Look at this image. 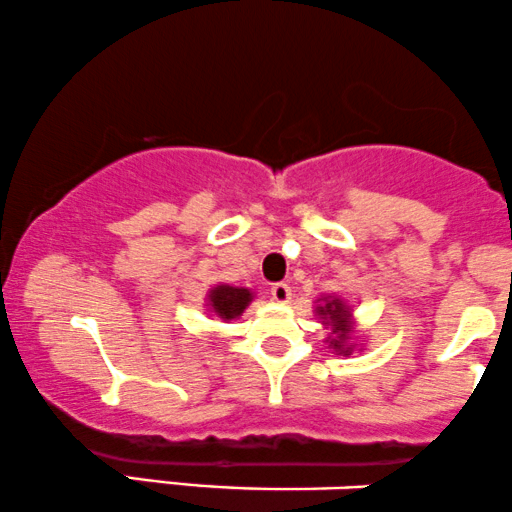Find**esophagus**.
Listing matches in <instances>:
<instances>
[{
	"instance_id": "34e87169",
	"label": "esophagus",
	"mask_w": 512,
	"mask_h": 512,
	"mask_svg": "<svg viewBox=\"0 0 512 512\" xmlns=\"http://www.w3.org/2000/svg\"><path fill=\"white\" fill-rule=\"evenodd\" d=\"M270 294H273V299L278 304H287L292 299L290 285H285V282H275V285L270 287Z\"/></svg>"
}]
</instances>
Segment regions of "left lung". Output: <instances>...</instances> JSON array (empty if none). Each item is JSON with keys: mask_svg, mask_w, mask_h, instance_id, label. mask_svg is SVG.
Segmentation results:
<instances>
[{"mask_svg": "<svg viewBox=\"0 0 512 512\" xmlns=\"http://www.w3.org/2000/svg\"><path fill=\"white\" fill-rule=\"evenodd\" d=\"M314 314L321 318V326H326L328 333V347L335 354H352L357 350V340H354V316L352 306L340 297V294H326V297L316 299Z\"/></svg>", "mask_w": 512, "mask_h": 512, "instance_id": "left-lung-1", "label": "left lung"}]
</instances>
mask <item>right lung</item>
<instances>
[{
    "instance_id": "add662e5",
    "label": "right lung",
    "mask_w": 512,
    "mask_h": 512,
    "mask_svg": "<svg viewBox=\"0 0 512 512\" xmlns=\"http://www.w3.org/2000/svg\"><path fill=\"white\" fill-rule=\"evenodd\" d=\"M254 302V292L246 290V287H234V285H220L210 287L206 294V309L210 316H218L222 321H234L244 314V309Z\"/></svg>"
}]
</instances>
